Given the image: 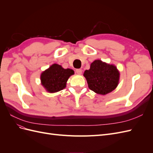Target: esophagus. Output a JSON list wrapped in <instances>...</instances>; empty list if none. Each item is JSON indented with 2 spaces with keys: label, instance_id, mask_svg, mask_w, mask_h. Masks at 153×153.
<instances>
[{
  "label": "esophagus",
  "instance_id": "34e87169",
  "mask_svg": "<svg viewBox=\"0 0 153 153\" xmlns=\"http://www.w3.org/2000/svg\"><path fill=\"white\" fill-rule=\"evenodd\" d=\"M76 73L78 74V75H81V74L82 73V70L81 69H76Z\"/></svg>",
  "mask_w": 153,
  "mask_h": 153
}]
</instances>
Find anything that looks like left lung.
Returning a JSON list of instances; mask_svg holds the SVG:
<instances>
[{
  "label": "left lung",
  "instance_id": "1",
  "mask_svg": "<svg viewBox=\"0 0 153 153\" xmlns=\"http://www.w3.org/2000/svg\"><path fill=\"white\" fill-rule=\"evenodd\" d=\"M119 75L116 66L100 60L92 62L90 69L84 73L89 89L102 95L109 93L117 87Z\"/></svg>",
  "mask_w": 153,
  "mask_h": 153
}]
</instances>
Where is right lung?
Masks as SVG:
<instances>
[{
  "label": "right lung",
  "mask_w": 153,
  "mask_h": 153,
  "mask_svg": "<svg viewBox=\"0 0 153 153\" xmlns=\"http://www.w3.org/2000/svg\"><path fill=\"white\" fill-rule=\"evenodd\" d=\"M73 74V69H64L61 65L53 64L41 73V84L48 92L53 93L64 89L68 78Z\"/></svg>",
  "instance_id": "right-lung-1"
}]
</instances>
